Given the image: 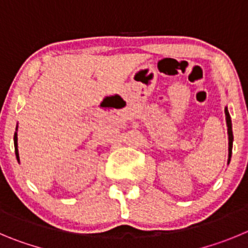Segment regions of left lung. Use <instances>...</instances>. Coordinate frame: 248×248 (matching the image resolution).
<instances>
[{"label": "left lung", "mask_w": 248, "mask_h": 248, "mask_svg": "<svg viewBox=\"0 0 248 248\" xmlns=\"http://www.w3.org/2000/svg\"><path fill=\"white\" fill-rule=\"evenodd\" d=\"M225 116H226V124H227V135H229V159L227 163L231 160V155H232V142H233V135H232V124H231V117L227 108H225Z\"/></svg>", "instance_id": "obj_1"}]
</instances>
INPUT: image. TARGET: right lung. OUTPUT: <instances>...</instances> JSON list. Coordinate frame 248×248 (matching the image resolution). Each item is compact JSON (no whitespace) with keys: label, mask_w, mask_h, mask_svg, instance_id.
Wrapping results in <instances>:
<instances>
[{"label":"right lung","mask_w":248,"mask_h":248,"mask_svg":"<svg viewBox=\"0 0 248 248\" xmlns=\"http://www.w3.org/2000/svg\"><path fill=\"white\" fill-rule=\"evenodd\" d=\"M17 128H18V126L16 127V132H15V137H13V140H15V152H16V158H17V160H18V162H19L18 143H17Z\"/></svg>","instance_id":"1"}]
</instances>
